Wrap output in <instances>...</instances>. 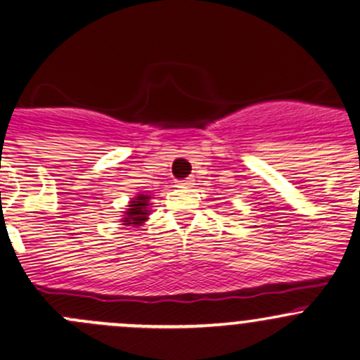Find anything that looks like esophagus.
Listing matches in <instances>:
<instances>
[{
	"instance_id": "obj_1",
	"label": "esophagus",
	"mask_w": 360,
	"mask_h": 360,
	"mask_svg": "<svg viewBox=\"0 0 360 360\" xmlns=\"http://www.w3.org/2000/svg\"><path fill=\"white\" fill-rule=\"evenodd\" d=\"M179 186H181V188H190V186H193V179H190V177H188V179L179 181Z\"/></svg>"
}]
</instances>
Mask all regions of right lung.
I'll return each mask as SVG.
<instances>
[{
    "label": "right lung",
    "mask_w": 360,
    "mask_h": 360,
    "mask_svg": "<svg viewBox=\"0 0 360 360\" xmlns=\"http://www.w3.org/2000/svg\"><path fill=\"white\" fill-rule=\"evenodd\" d=\"M150 200L151 197H148V195H137V197L134 198V200H130L129 205H127L129 209L125 210V217L122 219V223L134 228L141 226V224L148 219V216H150Z\"/></svg>",
    "instance_id": "obj_1"
}]
</instances>
